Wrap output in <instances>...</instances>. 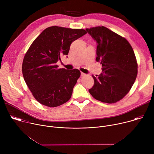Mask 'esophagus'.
Here are the masks:
<instances>
[{"label": "esophagus", "mask_w": 154, "mask_h": 154, "mask_svg": "<svg viewBox=\"0 0 154 154\" xmlns=\"http://www.w3.org/2000/svg\"><path fill=\"white\" fill-rule=\"evenodd\" d=\"M86 74L82 72H81V76H85Z\"/></svg>", "instance_id": "esophagus-1"}]
</instances>
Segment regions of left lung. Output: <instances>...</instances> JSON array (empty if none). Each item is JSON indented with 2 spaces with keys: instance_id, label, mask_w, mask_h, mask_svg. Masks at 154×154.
<instances>
[{
  "instance_id": "obj_1",
  "label": "left lung",
  "mask_w": 154,
  "mask_h": 154,
  "mask_svg": "<svg viewBox=\"0 0 154 154\" xmlns=\"http://www.w3.org/2000/svg\"><path fill=\"white\" fill-rule=\"evenodd\" d=\"M97 42L96 60L102 64V73L89 90L91 95L102 102L113 103L122 99L133 86L138 73L134 50L128 41L103 26L86 29Z\"/></svg>"
}]
</instances>
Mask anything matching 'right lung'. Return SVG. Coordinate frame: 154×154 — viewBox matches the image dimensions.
I'll return each instance as SVG.
<instances>
[{"label": "right lung", "mask_w": 154, "mask_h": 154, "mask_svg": "<svg viewBox=\"0 0 154 154\" xmlns=\"http://www.w3.org/2000/svg\"><path fill=\"white\" fill-rule=\"evenodd\" d=\"M86 33L84 29L52 26L32 42L24 56L22 71L33 97L42 105L55 107L71 99L80 71L58 68L56 63L61 61V56L68 54L71 43Z\"/></svg>", "instance_id": "1"}]
</instances>
